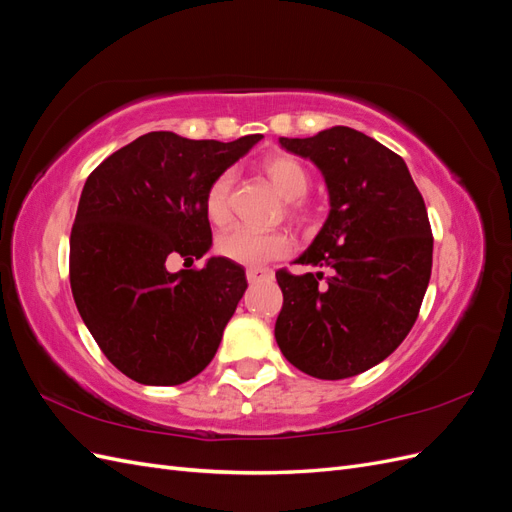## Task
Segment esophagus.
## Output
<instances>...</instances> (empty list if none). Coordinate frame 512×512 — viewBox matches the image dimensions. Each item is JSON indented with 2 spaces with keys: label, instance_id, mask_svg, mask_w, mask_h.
<instances>
[{
  "label": "esophagus",
  "instance_id": "34e87169",
  "mask_svg": "<svg viewBox=\"0 0 512 512\" xmlns=\"http://www.w3.org/2000/svg\"><path fill=\"white\" fill-rule=\"evenodd\" d=\"M245 275H247V282L256 284V282H262V280H271L273 271L271 269H258V267H254V269H247Z\"/></svg>",
  "mask_w": 512,
  "mask_h": 512
}]
</instances>
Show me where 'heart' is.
Wrapping results in <instances>:
<instances>
[{
  "mask_svg": "<svg viewBox=\"0 0 512 512\" xmlns=\"http://www.w3.org/2000/svg\"><path fill=\"white\" fill-rule=\"evenodd\" d=\"M260 168L265 170L269 181L275 185V190L284 198L290 200V213L299 215L303 207L297 198H301L309 188V175L307 168L292 156L286 153H271L260 162ZM235 183V173L224 170L215 177L205 192V213L209 222L213 224H226L230 220V190ZM292 241L284 230H271L262 232L245 226H235L226 230L218 239V252L245 267H258L265 265L269 260L282 258L290 252Z\"/></svg>",
  "mask_w": 512,
  "mask_h": 512,
  "instance_id": "1",
  "label": "heart"
}]
</instances>
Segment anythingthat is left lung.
Returning <instances> with one entry per match:
<instances>
[{
    "label": "left lung",
    "instance_id": "8db88e82",
    "mask_svg": "<svg viewBox=\"0 0 512 512\" xmlns=\"http://www.w3.org/2000/svg\"><path fill=\"white\" fill-rule=\"evenodd\" d=\"M280 145L312 160L329 190V215L294 260L329 269L277 271L284 294L275 339L307 376L342 380L384 361L410 333L431 277L425 200L406 162L346 126Z\"/></svg>",
    "mask_w": 512,
    "mask_h": 512
}]
</instances>
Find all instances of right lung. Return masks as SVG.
<instances>
[{"mask_svg":"<svg viewBox=\"0 0 512 512\" xmlns=\"http://www.w3.org/2000/svg\"><path fill=\"white\" fill-rule=\"evenodd\" d=\"M260 138L149 132L87 177L70 235L72 297L106 359L128 378L175 386L218 352L247 288L245 271L211 256L203 269L170 273L166 260L209 252V183Z\"/></svg>","mask_w":512,"mask_h":512,"instance_id":"right-lung-1","label":"right lung"}]
</instances>
